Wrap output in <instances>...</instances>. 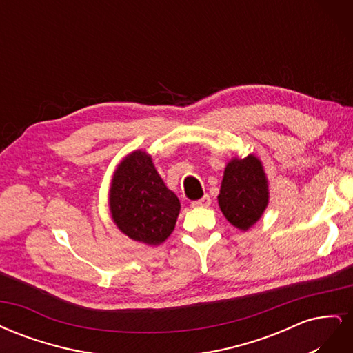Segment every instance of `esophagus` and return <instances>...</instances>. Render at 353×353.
Segmentation results:
<instances>
[{"label":"esophagus","mask_w":353,"mask_h":353,"mask_svg":"<svg viewBox=\"0 0 353 353\" xmlns=\"http://www.w3.org/2000/svg\"><path fill=\"white\" fill-rule=\"evenodd\" d=\"M210 203H212V200H210V197L206 194V196H203V197L199 199V200L191 201V206H193V208H208V206H210Z\"/></svg>","instance_id":"34e87169"}]
</instances>
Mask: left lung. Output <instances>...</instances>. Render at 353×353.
Returning <instances> with one entry per match:
<instances>
[{
	"instance_id": "1",
	"label": "left lung",
	"mask_w": 353,
	"mask_h": 353,
	"mask_svg": "<svg viewBox=\"0 0 353 353\" xmlns=\"http://www.w3.org/2000/svg\"><path fill=\"white\" fill-rule=\"evenodd\" d=\"M218 200L234 227L249 230L268 205V185L259 160L252 154L231 160L223 172Z\"/></svg>"
}]
</instances>
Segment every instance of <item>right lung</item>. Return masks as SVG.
Masks as SVG:
<instances>
[{
	"label": "right lung",
	"instance_id": "right-lung-1",
	"mask_svg": "<svg viewBox=\"0 0 353 353\" xmlns=\"http://www.w3.org/2000/svg\"><path fill=\"white\" fill-rule=\"evenodd\" d=\"M179 208L178 197L166 188L150 156L134 152L117 166L110 210L128 237L152 245L163 243L175 228Z\"/></svg>",
	"mask_w": 353,
	"mask_h": 353
}]
</instances>
